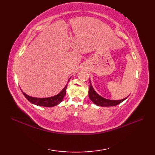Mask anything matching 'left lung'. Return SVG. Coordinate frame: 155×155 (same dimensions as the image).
Segmentation results:
<instances>
[{
	"label": "left lung",
	"instance_id": "left-lung-1",
	"mask_svg": "<svg viewBox=\"0 0 155 155\" xmlns=\"http://www.w3.org/2000/svg\"><path fill=\"white\" fill-rule=\"evenodd\" d=\"M88 95H89V98L92 102L98 106L101 107H113V106H116V105L119 104L121 103L122 102L124 101L127 97L125 98H123L122 100H108L106 99L103 97H101L99 94H98L94 88L92 87V84L90 81V86H89V91H88Z\"/></svg>",
	"mask_w": 155,
	"mask_h": 155
}]
</instances>
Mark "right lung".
I'll list each match as a JSON object with an SVG mask.
<instances>
[{
  "instance_id": "right-lung-1",
  "label": "right lung",
  "mask_w": 155,
  "mask_h": 155,
  "mask_svg": "<svg viewBox=\"0 0 155 155\" xmlns=\"http://www.w3.org/2000/svg\"><path fill=\"white\" fill-rule=\"evenodd\" d=\"M67 88V85H66L65 87L61 91L60 93L55 95L54 97H48V98H35L28 96L27 94H25L24 92H22L24 96L27 98V99L31 102V103L34 104H37L38 106H42L46 107H51L56 106L63 99L64 95L66 94V89Z\"/></svg>"
}]
</instances>
